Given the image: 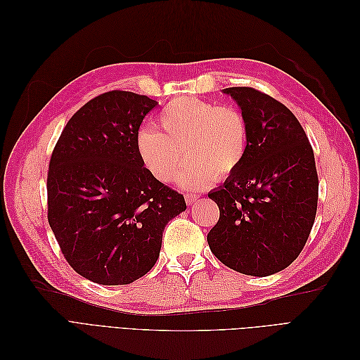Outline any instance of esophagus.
<instances>
[{
    "label": "esophagus",
    "mask_w": 360,
    "mask_h": 360,
    "mask_svg": "<svg viewBox=\"0 0 360 360\" xmlns=\"http://www.w3.org/2000/svg\"><path fill=\"white\" fill-rule=\"evenodd\" d=\"M184 200H186V202L191 205V204L198 201V195L197 193H184Z\"/></svg>",
    "instance_id": "34e87169"
}]
</instances>
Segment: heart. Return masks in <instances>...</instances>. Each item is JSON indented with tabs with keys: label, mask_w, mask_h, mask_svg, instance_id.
<instances>
[{
	"label": "heart",
	"mask_w": 360,
	"mask_h": 360,
	"mask_svg": "<svg viewBox=\"0 0 360 360\" xmlns=\"http://www.w3.org/2000/svg\"><path fill=\"white\" fill-rule=\"evenodd\" d=\"M159 126L162 134L155 127L141 129L136 147L144 167L162 183L177 177L184 155L189 159L180 176L184 188H204L242 167L249 126L236 106L177 97L163 106Z\"/></svg>",
	"instance_id": "obj_1"
}]
</instances>
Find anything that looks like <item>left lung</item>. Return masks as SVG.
I'll use <instances>...</instances> for the list:
<instances>
[{"label": "left lung", "instance_id": "left-lung-1", "mask_svg": "<svg viewBox=\"0 0 360 360\" xmlns=\"http://www.w3.org/2000/svg\"><path fill=\"white\" fill-rule=\"evenodd\" d=\"M249 126L242 167L209 193L219 221L207 234L214 257L236 271L269 276L299 257L319 202L314 151L299 120L252 86H231Z\"/></svg>", "mask_w": 360, "mask_h": 360}]
</instances>
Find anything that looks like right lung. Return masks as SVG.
Wrapping results in <instances>:
<instances>
[{
    "label": "right lung",
    "instance_id": "add662e5",
    "mask_svg": "<svg viewBox=\"0 0 360 360\" xmlns=\"http://www.w3.org/2000/svg\"><path fill=\"white\" fill-rule=\"evenodd\" d=\"M147 96L112 90L76 111L53 147L48 222L72 269L102 285H126L159 258L162 233L186 210L183 195L153 177L138 155Z\"/></svg>",
    "mask_w": 360,
    "mask_h": 360
}]
</instances>
